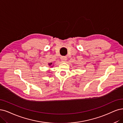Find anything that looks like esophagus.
Segmentation results:
<instances>
[{
    "mask_svg": "<svg viewBox=\"0 0 123 123\" xmlns=\"http://www.w3.org/2000/svg\"><path fill=\"white\" fill-rule=\"evenodd\" d=\"M61 60H62V62H65L67 60V58L66 57H62L61 58Z\"/></svg>",
    "mask_w": 123,
    "mask_h": 123,
    "instance_id": "34e87169",
    "label": "esophagus"
}]
</instances>
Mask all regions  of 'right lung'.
<instances>
[{
    "instance_id": "1",
    "label": "right lung",
    "mask_w": 123,
    "mask_h": 123,
    "mask_svg": "<svg viewBox=\"0 0 123 123\" xmlns=\"http://www.w3.org/2000/svg\"><path fill=\"white\" fill-rule=\"evenodd\" d=\"M52 63H49V66H51V65H52Z\"/></svg>"
}]
</instances>
